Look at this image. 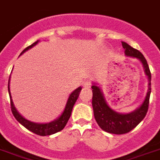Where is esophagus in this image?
Segmentation results:
<instances>
[{"label":"esophagus","mask_w":160,"mask_h":160,"mask_svg":"<svg viewBox=\"0 0 160 160\" xmlns=\"http://www.w3.org/2000/svg\"><path fill=\"white\" fill-rule=\"evenodd\" d=\"M91 85H92V82L90 81V80H88V79L83 82V87H84V88H89L90 87H91Z\"/></svg>","instance_id":"obj_1"}]
</instances>
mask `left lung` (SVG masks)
Returning a JSON list of instances; mask_svg holds the SVG:
<instances>
[{"label": "left lung", "instance_id": "8db88e82", "mask_svg": "<svg viewBox=\"0 0 160 160\" xmlns=\"http://www.w3.org/2000/svg\"><path fill=\"white\" fill-rule=\"evenodd\" d=\"M124 53L127 56L137 58L142 62L146 76L148 77L149 86L146 98L141 106L128 113H120L114 111L108 105L101 88L93 83L92 88V107L95 119L102 130L113 134H124L129 132L142 122L148 111L149 101L151 92V73L146 58L138 50L134 49L128 43L122 42Z\"/></svg>", "mask_w": 160, "mask_h": 160}]
</instances>
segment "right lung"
I'll list each match as a JSON object with an SVG mask.
<instances>
[{"label":"right lung","instance_id":"obj_1","mask_svg":"<svg viewBox=\"0 0 160 160\" xmlns=\"http://www.w3.org/2000/svg\"><path fill=\"white\" fill-rule=\"evenodd\" d=\"M39 41H37L34 43L29 46V47H26V48L23 50L22 52H21L20 55H22L23 53H24L25 51L29 50L30 48H32V47H34L35 45L38 44V42ZM82 88L79 87L77 89L74 90L73 92H72L69 96L68 99V101L66 103L65 108H64V111L61 113V115L59 116L57 119L54 120L52 122H48V123H37V122H31L29 120L26 119L21 115L20 113L17 111V109H15V107L14 105V103L12 101L11 95H10V79H9V82H8V92H9V94H10V107H11V111L13 115L16 120L18 121L19 123L23 125L24 128L28 129V130L31 131L32 132L35 133L37 135L39 136H50L52 135L54 133H56L59 131H61L62 129H64V128L65 127V125L67 124L68 119L70 118L71 113H72V107L74 105L75 102L78 100L79 96V93L81 92Z\"/></svg>","mask_w":160,"mask_h":160}]
</instances>
